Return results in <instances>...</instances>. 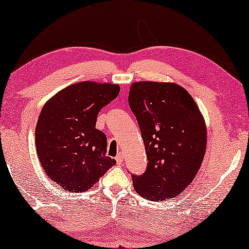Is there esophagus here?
<instances>
[{
    "instance_id": "34e87169",
    "label": "esophagus",
    "mask_w": 249,
    "mask_h": 249,
    "mask_svg": "<svg viewBox=\"0 0 249 249\" xmlns=\"http://www.w3.org/2000/svg\"><path fill=\"white\" fill-rule=\"evenodd\" d=\"M116 161L118 164H120L122 161H124V152L120 151L119 154H118V156L116 157Z\"/></svg>"
}]
</instances>
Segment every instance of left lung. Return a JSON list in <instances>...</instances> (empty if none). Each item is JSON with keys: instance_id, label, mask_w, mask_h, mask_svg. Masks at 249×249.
Instances as JSON below:
<instances>
[{"instance_id": "1", "label": "left lung", "mask_w": 249, "mask_h": 249, "mask_svg": "<svg viewBox=\"0 0 249 249\" xmlns=\"http://www.w3.org/2000/svg\"><path fill=\"white\" fill-rule=\"evenodd\" d=\"M129 106L139 124L148 166L132 176L139 196L151 201L177 197L199 170L207 128L197 103L177 83H132Z\"/></svg>"}]
</instances>
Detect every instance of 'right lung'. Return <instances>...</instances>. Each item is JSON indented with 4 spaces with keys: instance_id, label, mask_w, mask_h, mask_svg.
Masks as SVG:
<instances>
[{
    "instance_id": "obj_1",
    "label": "right lung",
    "mask_w": 249,
    "mask_h": 249,
    "mask_svg": "<svg viewBox=\"0 0 249 249\" xmlns=\"http://www.w3.org/2000/svg\"><path fill=\"white\" fill-rule=\"evenodd\" d=\"M119 91V85L79 82L59 91L42 108L36 128V154L45 174L63 190H89L116 164L106 156L107 137L95 129V122Z\"/></svg>"
}]
</instances>
